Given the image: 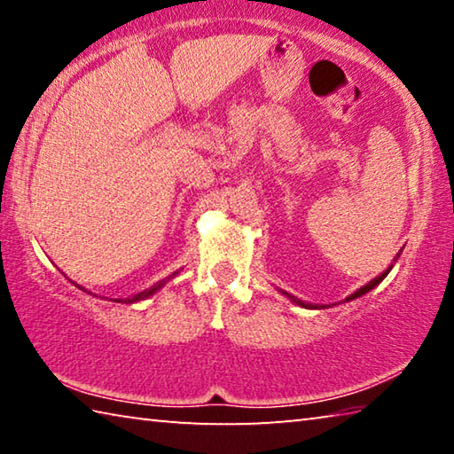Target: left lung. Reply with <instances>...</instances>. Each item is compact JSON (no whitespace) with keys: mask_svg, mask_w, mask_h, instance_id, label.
Segmentation results:
<instances>
[{"mask_svg":"<svg viewBox=\"0 0 454 454\" xmlns=\"http://www.w3.org/2000/svg\"><path fill=\"white\" fill-rule=\"evenodd\" d=\"M398 256H401V254H398ZM398 256H396V258H398ZM388 270H390V268H388ZM388 270H387V272H382L380 276H376V278H374V280H371V282H368L366 286L358 288V290L355 292V294H350V296L347 298V301H355V298H358V296L366 294V292H371V290L376 286V284H380V282L384 280V276L388 274ZM284 294H288V292H284ZM288 298H292V302H296L298 306H304V309H318V306H314V304H306L304 301H301V298H296V296H292V294H288ZM322 309H325V306H322Z\"/></svg>","mask_w":454,"mask_h":454,"instance_id":"left-lung-1","label":"left lung"}]
</instances>
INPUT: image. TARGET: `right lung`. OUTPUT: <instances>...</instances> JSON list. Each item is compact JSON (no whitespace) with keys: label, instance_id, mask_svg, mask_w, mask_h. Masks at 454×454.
Returning <instances> with one entry per match:
<instances>
[{"label":"right lung","instance_id":"1","mask_svg":"<svg viewBox=\"0 0 454 454\" xmlns=\"http://www.w3.org/2000/svg\"><path fill=\"white\" fill-rule=\"evenodd\" d=\"M164 284H166V280H160V282H156V284H153V286L152 288H148V290H144V292H140V294H134L132 298H124V301H121V302H137V301H144V298H148L150 294H153V292H156L158 288H162L164 286ZM120 302V301H118Z\"/></svg>","mask_w":454,"mask_h":454}]
</instances>
